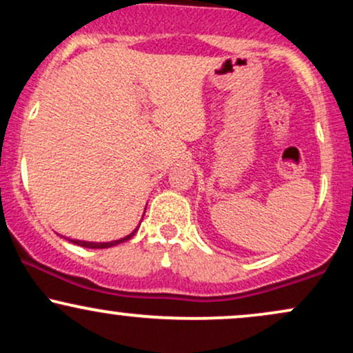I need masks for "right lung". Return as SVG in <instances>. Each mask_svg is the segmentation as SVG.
<instances>
[{
	"label": "right lung",
	"mask_w": 353,
	"mask_h": 353,
	"mask_svg": "<svg viewBox=\"0 0 353 353\" xmlns=\"http://www.w3.org/2000/svg\"><path fill=\"white\" fill-rule=\"evenodd\" d=\"M136 232H137V229L132 234H129V236H125L124 239H119V241H114V242H84V241H74V239H71V242L72 244H78L81 247H88V249H106V247H111V245L121 244V242L129 241V239L134 236Z\"/></svg>",
	"instance_id": "obj_1"
}]
</instances>
